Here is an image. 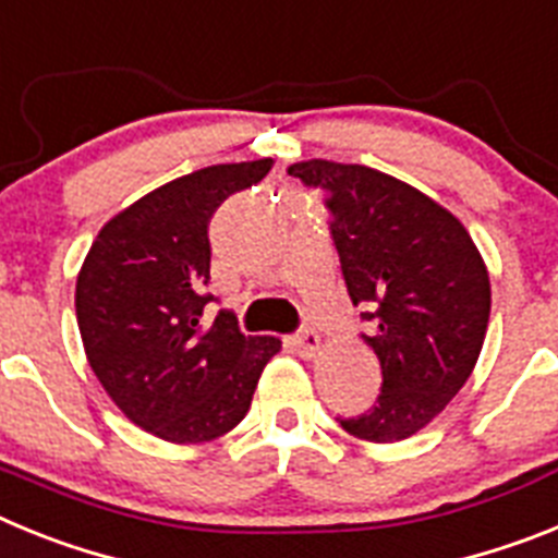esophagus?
I'll use <instances>...</instances> for the list:
<instances>
[{
  "mask_svg": "<svg viewBox=\"0 0 558 558\" xmlns=\"http://www.w3.org/2000/svg\"><path fill=\"white\" fill-rule=\"evenodd\" d=\"M294 345H298L300 356L312 360V356H317V353L323 351V339H319V333L314 331V328L306 326L298 331V337H294Z\"/></svg>",
  "mask_w": 558,
  "mask_h": 558,
  "instance_id": "1",
  "label": "esophagus"
}]
</instances>
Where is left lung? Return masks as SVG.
<instances>
[{
  "label": "left lung",
  "instance_id": "obj_1",
  "mask_svg": "<svg viewBox=\"0 0 558 558\" xmlns=\"http://www.w3.org/2000/svg\"><path fill=\"white\" fill-rule=\"evenodd\" d=\"M289 177L328 193L342 278L381 365L376 404L339 426L373 444L410 438L477 365L492 312L481 250L447 207L376 168L306 159Z\"/></svg>",
  "mask_w": 558,
  "mask_h": 558
}]
</instances>
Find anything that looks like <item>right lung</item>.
I'll return each instance as SVG.
<instances>
[{
  "mask_svg": "<svg viewBox=\"0 0 558 558\" xmlns=\"http://www.w3.org/2000/svg\"><path fill=\"white\" fill-rule=\"evenodd\" d=\"M272 159L210 165L145 193L100 227L75 283L89 367L129 421L171 444L239 426L275 337H244L232 312L205 326L213 213Z\"/></svg>",
  "mask_w": 558,
  "mask_h": 558,
  "instance_id": "add662e5",
  "label": "right lung"
}]
</instances>
